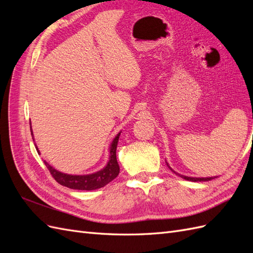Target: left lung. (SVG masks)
I'll use <instances>...</instances> for the list:
<instances>
[{
  "label": "left lung",
  "mask_w": 253,
  "mask_h": 253,
  "mask_svg": "<svg viewBox=\"0 0 253 253\" xmlns=\"http://www.w3.org/2000/svg\"><path fill=\"white\" fill-rule=\"evenodd\" d=\"M173 171V170H172ZM174 172V171H173ZM176 173V172H174ZM177 174V173H176ZM179 175V174H178ZM180 177H182L183 179H187V180H190V181H208V180H211L213 178L215 177H206V178H194V177H188V176H183V175H180Z\"/></svg>",
  "instance_id": "8db88e82"
}]
</instances>
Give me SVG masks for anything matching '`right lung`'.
<instances>
[{"label":"right lung","mask_w":253,"mask_h":253,"mask_svg":"<svg viewBox=\"0 0 253 253\" xmlns=\"http://www.w3.org/2000/svg\"><path fill=\"white\" fill-rule=\"evenodd\" d=\"M30 125V124H29ZM32 128V127H30ZM33 135V131H32ZM120 133L115 137V139L112 142L111 151H110V160L108 165L102 169L101 171H98L94 174L88 175H68L61 173L57 170L53 169L46 162H44L45 166L50 172L51 176L61 186H64L75 190H96L99 188H102L108 185L113 179H115L119 174V165L117 163L116 158V150H117V143L119 139ZM38 153H40L38 148L36 147Z\"/></svg>","instance_id":"obj_1"}]
</instances>
